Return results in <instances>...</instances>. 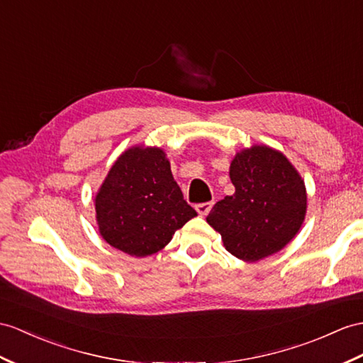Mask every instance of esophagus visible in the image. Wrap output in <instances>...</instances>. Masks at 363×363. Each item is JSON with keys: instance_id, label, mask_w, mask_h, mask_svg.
I'll list each match as a JSON object with an SVG mask.
<instances>
[{"instance_id": "34e87169", "label": "esophagus", "mask_w": 363, "mask_h": 363, "mask_svg": "<svg viewBox=\"0 0 363 363\" xmlns=\"http://www.w3.org/2000/svg\"><path fill=\"white\" fill-rule=\"evenodd\" d=\"M212 208V203L211 201H206V203H199V205H196V209L200 216H206L208 212L211 211Z\"/></svg>"}]
</instances>
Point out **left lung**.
Masks as SVG:
<instances>
[{
	"label": "left lung",
	"instance_id": "1",
	"mask_svg": "<svg viewBox=\"0 0 363 363\" xmlns=\"http://www.w3.org/2000/svg\"><path fill=\"white\" fill-rule=\"evenodd\" d=\"M233 196L211 209L206 222L225 248L245 262H257L293 240L306 212L305 183L279 151L252 146L231 163Z\"/></svg>",
	"mask_w": 363,
	"mask_h": 363
}]
</instances>
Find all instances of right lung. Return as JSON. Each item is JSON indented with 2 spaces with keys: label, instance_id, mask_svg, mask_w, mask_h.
<instances>
[{
  "label": "right lung",
  "instance_id": "add662e5",
  "mask_svg": "<svg viewBox=\"0 0 363 363\" xmlns=\"http://www.w3.org/2000/svg\"><path fill=\"white\" fill-rule=\"evenodd\" d=\"M100 234L113 248L146 257L197 216L183 199L162 149L135 146L115 164L95 197Z\"/></svg>",
  "mask_w": 363,
  "mask_h": 363
}]
</instances>
